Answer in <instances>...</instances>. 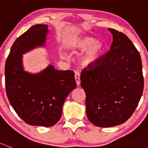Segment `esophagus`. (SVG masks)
I'll list each match as a JSON object with an SVG mask.
<instances>
[{"label": "esophagus", "mask_w": 148, "mask_h": 148, "mask_svg": "<svg viewBox=\"0 0 148 148\" xmlns=\"http://www.w3.org/2000/svg\"><path fill=\"white\" fill-rule=\"evenodd\" d=\"M74 77H75V80H76V82H77V85L80 84V82H81L80 74H79V72H76L75 75H74Z\"/></svg>", "instance_id": "esophagus-1"}]
</instances>
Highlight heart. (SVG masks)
Listing matches in <instances>:
<instances>
[{"label":"heart","instance_id":"obj_1","mask_svg":"<svg viewBox=\"0 0 148 148\" xmlns=\"http://www.w3.org/2000/svg\"><path fill=\"white\" fill-rule=\"evenodd\" d=\"M70 48L72 50H84L88 49L81 58V64L84 66H93L101 55L103 45L101 42H96L91 37H83L71 42Z\"/></svg>","mask_w":148,"mask_h":148}]
</instances>
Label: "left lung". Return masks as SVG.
Here are the masks:
<instances>
[{
    "instance_id": "obj_1",
    "label": "left lung",
    "mask_w": 148,
    "mask_h": 148,
    "mask_svg": "<svg viewBox=\"0 0 148 148\" xmlns=\"http://www.w3.org/2000/svg\"><path fill=\"white\" fill-rule=\"evenodd\" d=\"M111 50L81 74L88 119L101 127L125 123L138 106L144 87L139 52L125 34L108 28Z\"/></svg>"
}]
</instances>
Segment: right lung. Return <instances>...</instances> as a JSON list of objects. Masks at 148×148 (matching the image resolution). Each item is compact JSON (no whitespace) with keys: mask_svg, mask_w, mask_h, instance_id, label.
I'll list each match as a JSON object with an SVG mask.
<instances>
[{"mask_svg":"<svg viewBox=\"0 0 148 148\" xmlns=\"http://www.w3.org/2000/svg\"><path fill=\"white\" fill-rule=\"evenodd\" d=\"M47 25H35L12 45L5 66V91L10 105L26 123L50 127L61 119L65 99L76 88L73 71L49 65L37 74L23 70L22 54L45 45Z\"/></svg>","mask_w":148,"mask_h":148,"instance_id":"right-lung-1","label":"right lung"}]
</instances>
